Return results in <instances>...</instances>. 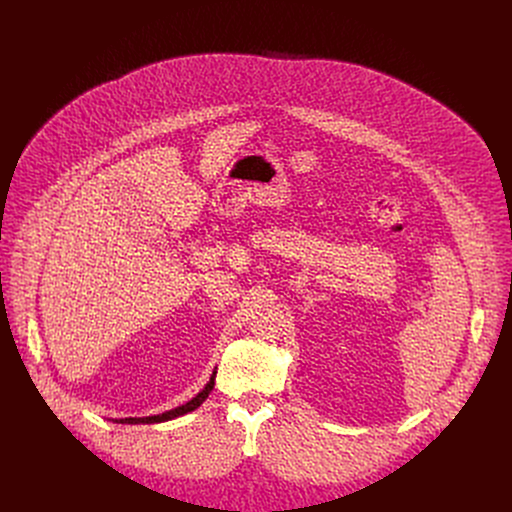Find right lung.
<instances>
[{
  "label": "right lung",
  "mask_w": 512,
  "mask_h": 512,
  "mask_svg": "<svg viewBox=\"0 0 512 512\" xmlns=\"http://www.w3.org/2000/svg\"><path fill=\"white\" fill-rule=\"evenodd\" d=\"M214 377H216V369L212 371V377H210V381L206 383V387L192 399V401H188L186 405H180V407H176V409H170V411H164V413H160V415H150V417H125V419H109V421H113V423H160V421H168V419H174V417H180V415H184V413H190V411H194V409H198L200 405H202V401L210 395V391H212V387H214Z\"/></svg>",
  "instance_id": "add662e5"
}]
</instances>
